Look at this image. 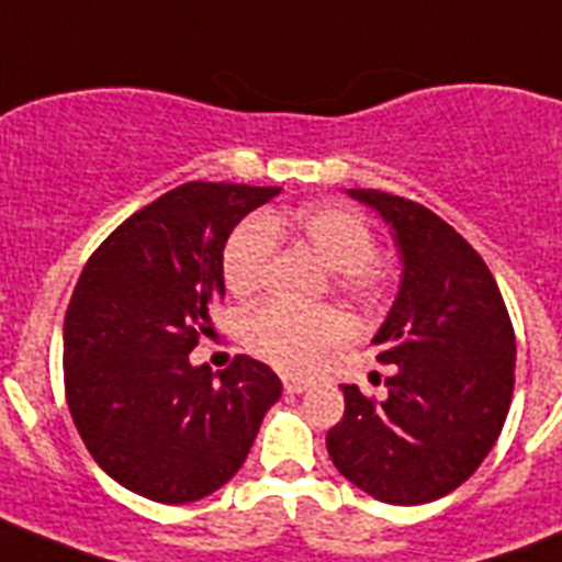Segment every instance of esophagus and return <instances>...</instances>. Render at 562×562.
Masks as SVG:
<instances>
[{
  "label": "esophagus",
  "mask_w": 562,
  "mask_h": 562,
  "mask_svg": "<svg viewBox=\"0 0 562 562\" xmlns=\"http://www.w3.org/2000/svg\"><path fill=\"white\" fill-rule=\"evenodd\" d=\"M282 387H285V393H303L312 387V379H303V375H285V379H282Z\"/></svg>",
  "instance_id": "34e87169"
}]
</instances>
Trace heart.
<instances>
[{"mask_svg": "<svg viewBox=\"0 0 562 562\" xmlns=\"http://www.w3.org/2000/svg\"><path fill=\"white\" fill-rule=\"evenodd\" d=\"M294 238L333 271L335 289L347 297L370 303L382 294L387 271L379 262L373 227L361 212L341 203H306L291 212H268L241 221L229 233L221 273L229 294L247 297L265 285L277 259V241ZM347 338V321L335 308L294 312L262 306L241 324V341L254 356L291 373L317 368Z\"/></svg>", "mask_w": 562, "mask_h": 562, "instance_id": "b5f03b06", "label": "heart"}]
</instances>
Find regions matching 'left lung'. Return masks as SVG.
<instances>
[{
    "mask_svg": "<svg viewBox=\"0 0 562 562\" xmlns=\"http://www.w3.org/2000/svg\"><path fill=\"white\" fill-rule=\"evenodd\" d=\"M391 227L400 294L373 344L393 364L387 396L344 384V417L326 449L344 479L387 505H426L479 470L514 396L516 338L475 247L423 203L347 189Z\"/></svg>",
    "mask_w": 562,
    "mask_h": 562,
    "instance_id": "1",
    "label": "left lung"
}]
</instances>
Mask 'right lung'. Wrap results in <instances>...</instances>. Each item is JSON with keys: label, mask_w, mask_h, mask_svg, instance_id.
<instances>
[{"label": "right lung", "mask_w": 562, "mask_h": 562, "mask_svg": "<svg viewBox=\"0 0 562 562\" xmlns=\"http://www.w3.org/2000/svg\"><path fill=\"white\" fill-rule=\"evenodd\" d=\"M280 187L192 180L122 221L83 265L64 317L66 405L101 470L136 496L187 505L245 463L282 382L236 356L189 352L224 300L221 254Z\"/></svg>", "instance_id": "add662e5"}]
</instances>
